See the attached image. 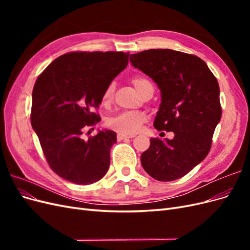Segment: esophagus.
<instances>
[{"instance_id":"1","label":"esophagus","mask_w":250,"mask_h":250,"mask_svg":"<svg viewBox=\"0 0 250 250\" xmlns=\"http://www.w3.org/2000/svg\"><path fill=\"white\" fill-rule=\"evenodd\" d=\"M135 134H124V133H118L119 140H125V139H133Z\"/></svg>"}]
</instances>
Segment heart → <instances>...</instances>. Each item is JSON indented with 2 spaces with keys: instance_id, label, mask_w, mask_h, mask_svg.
Here are the masks:
<instances>
[{
  "instance_id": "1",
  "label": "heart",
  "mask_w": 250,
  "mask_h": 250,
  "mask_svg": "<svg viewBox=\"0 0 250 250\" xmlns=\"http://www.w3.org/2000/svg\"><path fill=\"white\" fill-rule=\"evenodd\" d=\"M133 84L139 92L141 93L143 88L145 85L149 84L150 81H148L146 78L144 77H135L132 80ZM113 94V84H110L105 88L103 96H102V101L103 103H107L111 100ZM147 121V115L144 111L139 110H128L123 111L119 113L117 116H113L108 118L107 120V126L111 129L116 130L120 133L124 134H132L138 132L142 125Z\"/></svg>"
}]
</instances>
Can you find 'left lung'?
Returning <instances> with one entry per match:
<instances>
[{
    "label": "left lung",
    "instance_id": "obj_1",
    "mask_svg": "<svg viewBox=\"0 0 250 250\" xmlns=\"http://www.w3.org/2000/svg\"><path fill=\"white\" fill-rule=\"evenodd\" d=\"M130 62L161 90L154 120L157 130L173 131L172 140L151 139L141 163L151 177L172 181L185 176L207 157L221 119L218 81L199 57L170 49L130 55Z\"/></svg>",
    "mask_w": 250,
    "mask_h": 250
}]
</instances>
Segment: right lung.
Here are the masks:
<instances>
[{
	"instance_id": "add662e5",
	"label": "right lung",
	"mask_w": 250,
	"mask_h": 250,
	"mask_svg": "<svg viewBox=\"0 0 250 250\" xmlns=\"http://www.w3.org/2000/svg\"><path fill=\"white\" fill-rule=\"evenodd\" d=\"M128 53L73 52L51 62L32 93L31 125L52 170L80 186L107 173L117 133L98 130L84 140L86 128L100 122L92 112L113 78L128 64Z\"/></svg>"
}]
</instances>
